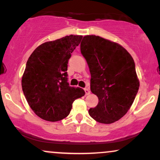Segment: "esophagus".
<instances>
[{"label":"esophagus","mask_w":160,"mask_h":160,"mask_svg":"<svg viewBox=\"0 0 160 160\" xmlns=\"http://www.w3.org/2000/svg\"><path fill=\"white\" fill-rule=\"evenodd\" d=\"M84 91H85L86 95H88L90 94V91H89V89H87V88H85V89H84Z\"/></svg>","instance_id":"1"}]
</instances>
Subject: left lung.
Instances as JSON below:
<instances>
[{"label": "left lung", "mask_w": 160, "mask_h": 160, "mask_svg": "<svg viewBox=\"0 0 160 160\" xmlns=\"http://www.w3.org/2000/svg\"><path fill=\"white\" fill-rule=\"evenodd\" d=\"M80 52L90 71L91 92L98 98L89 114L101 123H113L127 113L138 91L135 62L122 46L99 36L83 37Z\"/></svg>", "instance_id": "obj_1"}]
</instances>
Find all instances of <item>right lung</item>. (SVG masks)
Returning a JSON list of instances; mask_svg holds the SVG:
<instances>
[{
  "instance_id": "obj_1",
  "label": "right lung",
  "mask_w": 160,
  "mask_h": 160,
  "mask_svg": "<svg viewBox=\"0 0 160 160\" xmlns=\"http://www.w3.org/2000/svg\"><path fill=\"white\" fill-rule=\"evenodd\" d=\"M82 36L70 35L37 47L27 61L22 87L28 103L43 120L56 122L68 116L85 92L69 86L68 63Z\"/></svg>"
}]
</instances>
